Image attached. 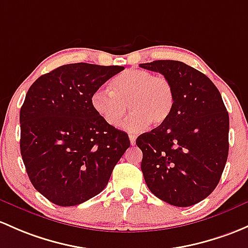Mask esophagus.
Masks as SVG:
<instances>
[{
  "label": "esophagus",
  "mask_w": 248,
  "mask_h": 248,
  "mask_svg": "<svg viewBox=\"0 0 248 248\" xmlns=\"http://www.w3.org/2000/svg\"><path fill=\"white\" fill-rule=\"evenodd\" d=\"M129 141H131L132 145H135V141H137V137L131 134V135H129Z\"/></svg>",
  "instance_id": "esophagus-1"
}]
</instances>
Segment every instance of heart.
Instances as JSON below:
<instances>
[{
	"mask_svg": "<svg viewBox=\"0 0 248 248\" xmlns=\"http://www.w3.org/2000/svg\"><path fill=\"white\" fill-rule=\"evenodd\" d=\"M109 91L96 90L91 107L108 126L117 127L127 111H132L124 128L139 132L146 126H160L173 109L174 91L170 80L153 76L146 70L131 69L121 72L109 84Z\"/></svg>",
	"mask_w": 248,
	"mask_h": 248,
	"instance_id": "obj_1",
	"label": "heart"
}]
</instances>
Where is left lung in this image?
Here are the masks:
<instances>
[{"label": "left lung", "mask_w": 248, "mask_h": 248, "mask_svg": "<svg viewBox=\"0 0 248 248\" xmlns=\"http://www.w3.org/2000/svg\"><path fill=\"white\" fill-rule=\"evenodd\" d=\"M140 67L163 75L174 91L169 119L137 139L145 182L164 202L190 207L220 182L228 157L227 109L212 80L184 62L155 61Z\"/></svg>", "instance_id": "8db88e82"}]
</instances>
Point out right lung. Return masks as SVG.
<instances>
[{
    "label": "right lung",
    "instance_id": "1",
    "mask_svg": "<svg viewBox=\"0 0 248 248\" xmlns=\"http://www.w3.org/2000/svg\"><path fill=\"white\" fill-rule=\"evenodd\" d=\"M124 69L62 65L26 93L21 155L33 186L54 204L71 207L100 194L131 145L127 133L108 126L91 107L93 93Z\"/></svg>",
    "mask_w": 248,
    "mask_h": 248
}]
</instances>
